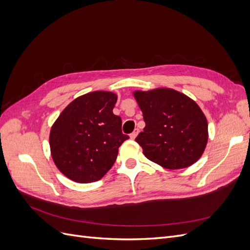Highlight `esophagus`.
<instances>
[{
    "label": "esophagus",
    "instance_id": "obj_1",
    "mask_svg": "<svg viewBox=\"0 0 250 250\" xmlns=\"http://www.w3.org/2000/svg\"><path fill=\"white\" fill-rule=\"evenodd\" d=\"M138 133H139V129H134V131L130 134V139H131V140H134L135 138H137Z\"/></svg>",
    "mask_w": 250,
    "mask_h": 250
}]
</instances>
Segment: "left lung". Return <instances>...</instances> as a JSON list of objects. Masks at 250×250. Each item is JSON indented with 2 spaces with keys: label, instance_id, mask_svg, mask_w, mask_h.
Segmentation results:
<instances>
[{
  "label": "left lung",
  "instance_id": "left-lung-1",
  "mask_svg": "<svg viewBox=\"0 0 250 250\" xmlns=\"http://www.w3.org/2000/svg\"><path fill=\"white\" fill-rule=\"evenodd\" d=\"M133 96L146 123L135 139L144 155L171 170L197 162L208 139V121L198 104L172 88L137 90Z\"/></svg>",
  "mask_w": 250,
  "mask_h": 250
}]
</instances>
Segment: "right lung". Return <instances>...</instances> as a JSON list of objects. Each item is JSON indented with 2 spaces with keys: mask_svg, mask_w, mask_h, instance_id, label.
I'll use <instances>...</instances> for the list:
<instances>
[{
  "mask_svg": "<svg viewBox=\"0 0 250 250\" xmlns=\"http://www.w3.org/2000/svg\"><path fill=\"white\" fill-rule=\"evenodd\" d=\"M118 97L92 92L72 101L50 132L51 155L63 175L80 184L101 179L115 164L119 147L129 137L122 120L113 115Z\"/></svg>",
  "mask_w": 250,
  "mask_h": 250,
  "instance_id": "1",
  "label": "right lung"
}]
</instances>
